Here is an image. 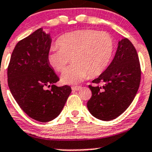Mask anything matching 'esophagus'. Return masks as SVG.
I'll use <instances>...</instances> for the list:
<instances>
[{"label": "esophagus", "instance_id": "obj_1", "mask_svg": "<svg viewBox=\"0 0 152 152\" xmlns=\"http://www.w3.org/2000/svg\"><path fill=\"white\" fill-rule=\"evenodd\" d=\"M81 87L80 86H73V87H71V89L73 90H76V91H77V90H80Z\"/></svg>", "mask_w": 152, "mask_h": 152}]
</instances>
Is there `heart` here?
<instances>
[{"label":"heart","instance_id":"1","mask_svg":"<svg viewBox=\"0 0 152 152\" xmlns=\"http://www.w3.org/2000/svg\"><path fill=\"white\" fill-rule=\"evenodd\" d=\"M58 46L50 48L48 62L58 72L63 71L70 62L73 63L61 76L62 83L78 84L87 76L96 77L107 68L115 49L113 37L105 31L82 29L59 37Z\"/></svg>","mask_w":152,"mask_h":152}]
</instances>
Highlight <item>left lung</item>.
<instances>
[{
  "instance_id": "8db88e82",
  "label": "left lung",
  "mask_w": 152,
  "mask_h": 152,
  "mask_svg": "<svg viewBox=\"0 0 152 152\" xmlns=\"http://www.w3.org/2000/svg\"><path fill=\"white\" fill-rule=\"evenodd\" d=\"M141 79L137 50L127 38L119 41L115 56L108 67L89 85L92 96L87 106L102 121H112L126 111L135 97ZM102 83L103 86H99Z\"/></svg>"
}]
</instances>
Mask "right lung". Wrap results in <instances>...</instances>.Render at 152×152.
<instances>
[{"label":"right lung","instance_id":"right-lung-1","mask_svg":"<svg viewBox=\"0 0 152 152\" xmlns=\"http://www.w3.org/2000/svg\"><path fill=\"white\" fill-rule=\"evenodd\" d=\"M50 43V34L37 29L18 42L7 68L14 99L26 114L39 122L57 117L71 93L70 86L54 85L59 79L48 62ZM50 86V90L45 89Z\"/></svg>","mask_w":152,"mask_h":152}]
</instances>
